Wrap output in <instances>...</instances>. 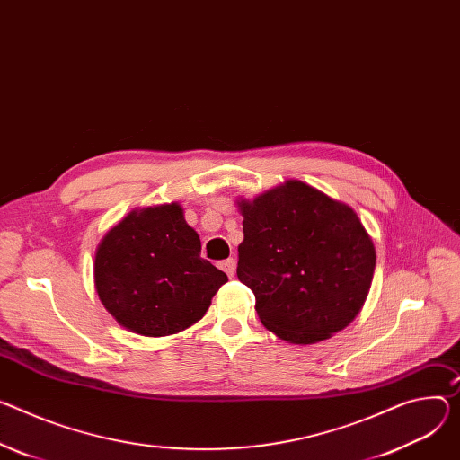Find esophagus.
I'll use <instances>...</instances> for the list:
<instances>
[{
	"mask_svg": "<svg viewBox=\"0 0 460 460\" xmlns=\"http://www.w3.org/2000/svg\"><path fill=\"white\" fill-rule=\"evenodd\" d=\"M220 268L227 273V277H233L234 271H236V261L233 257H229L227 261H222L220 262Z\"/></svg>",
	"mask_w": 460,
	"mask_h": 460,
	"instance_id": "1",
	"label": "esophagus"
}]
</instances>
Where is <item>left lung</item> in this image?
<instances>
[{
	"mask_svg": "<svg viewBox=\"0 0 460 460\" xmlns=\"http://www.w3.org/2000/svg\"><path fill=\"white\" fill-rule=\"evenodd\" d=\"M236 275L262 324L308 345L343 330L363 306L376 252L358 215L301 181L242 201Z\"/></svg>",
	"mask_w": 460,
	"mask_h": 460,
	"instance_id": "8db88e82",
	"label": "left lung"
}]
</instances>
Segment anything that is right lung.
Segmentation results:
<instances>
[{"mask_svg": "<svg viewBox=\"0 0 460 460\" xmlns=\"http://www.w3.org/2000/svg\"><path fill=\"white\" fill-rule=\"evenodd\" d=\"M198 233L176 203L134 211L101 242L95 288L128 330L161 338L203 317L227 275L199 257Z\"/></svg>", "mask_w": 460, "mask_h": 460, "instance_id": "obj_1", "label": "right lung"}]
</instances>
